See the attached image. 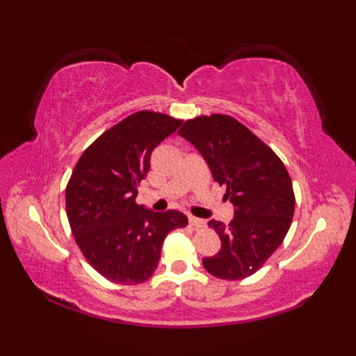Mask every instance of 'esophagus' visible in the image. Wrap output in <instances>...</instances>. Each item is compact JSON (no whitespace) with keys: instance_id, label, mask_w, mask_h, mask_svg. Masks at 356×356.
Here are the masks:
<instances>
[{"instance_id":"34e87169","label":"esophagus","mask_w":356,"mask_h":356,"mask_svg":"<svg viewBox=\"0 0 356 356\" xmlns=\"http://www.w3.org/2000/svg\"><path fill=\"white\" fill-rule=\"evenodd\" d=\"M188 221H190V224L195 229H200V227H203V225H204V221L200 220V218H196V217H188Z\"/></svg>"}]
</instances>
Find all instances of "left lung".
I'll return each mask as SVG.
<instances>
[{"mask_svg":"<svg viewBox=\"0 0 356 356\" xmlns=\"http://www.w3.org/2000/svg\"><path fill=\"white\" fill-rule=\"evenodd\" d=\"M178 135L197 148L213 181L225 187L224 200L234 208L229 225L208 222L220 236L221 250L203 258V267L225 281L254 275L284 242L293 221L296 197L285 165L230 115L191 118Z\"/></svg>","mask_w":356,"mask_h":356,"instance_id":"8db88e82","label":"left lung"}]
</instances>
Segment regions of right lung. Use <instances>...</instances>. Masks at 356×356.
I'll use <instances>...</instances> for the list:
<instances>
[{
    "mask_svg": "<svg viewBox=\"0 0 356 356\" xmlns=\"http://www.w3.org/2000/svg\"><path fill=\"white\" fill-rule=\"evenodd\" d=\"M181 123L138 111L104 132L72 170L65 203L74 239L95 270L114 284L148 281L166 236L188 222L179 211L154 212L135 202L153 149Z\"/></svg>",
    "mask_w": 356,
    "mask_h": 356,
    "instance_id": "add662e5",
    "label": "right lung"
}]
</instances>
